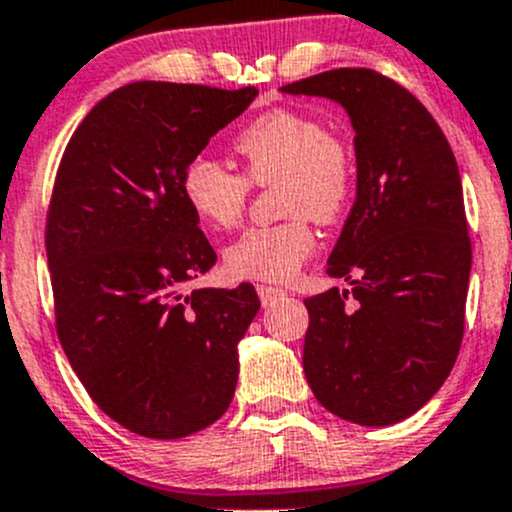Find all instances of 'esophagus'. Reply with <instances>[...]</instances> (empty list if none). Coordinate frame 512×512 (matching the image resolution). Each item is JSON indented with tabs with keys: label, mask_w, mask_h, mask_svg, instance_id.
I'll list each match as a JSON object with an SVG mask.
<instances>
[{
	"label": "esophagus",
	"mask_w": 512,
	"mask_h": 512,
	"mask_svg": "<svg viewBox=\"0 0 512 512\" xmlns=\"http://www.w3.org/2000/svg\"><path fill=\"white\" fill-rule=\"evenodd\" d=\"M257 294H260V301L269 306V303H274L277 299H282L286 296L284 289H277V286H267V284H257Z\"/></svg>",
	"instance_id": "34e87169"
}]
</instances>
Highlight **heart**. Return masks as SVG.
Segmentation results:
<instances>
[{
    "mask_svg": "<svg viewBox=\"0 0 512 512\" xmlns=\"http://www.w3.org/2000/svg\"><path fill=\"white\" fill-rule=\"evenodd\" d=\"M243 174L211 157H194L182 172V196L204 226L228 230L243 221L250 187L277 189L274 226L247 228L223 250L233 279L286 282L316 250L308 218L330 226L345 216L355 192V162L347 143L323 121L294 109H274L235 136Z\"/></svg>",
    "mask_w": 512,
    "mask_h": 512,
    "instance_id": "obj_1",
    "label": "heart"
}]
</instances>
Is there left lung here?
I'll return each instance as SVG.
<instances>
[{"instance_id": "left-lung-1", "label": "left lung", "mask_w": 512, "mask_h": 512, "mask_svg": "<svg viewBox=\"0 0 512 512\" xmlns=\"http://www.w3.org/2000/svg\"><path fill=\"white\" fill-rule=\"evenodd\" d=\"M282 92L338 101L355 128L357 199L328 260L352 289L303 301L308 386L342 420L401 423L445 384L462 347L471 240L457 160L430 111L369 67Z\"/></svg>"}]
</instances>
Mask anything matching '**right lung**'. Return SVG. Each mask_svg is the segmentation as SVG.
I'll return each mask as SVG.
<instances>
[{
  "label": "right lung",
  "instance_id": "add662e5",
  "mask_svg": "<svg viewBox=\"0 0 512 512\" xmlns=\"http://www.w3.org/2000/svg\"><path fill=\"white\" fill-rule=\"evenodd\" d=\"M255 87L133 82L67 143L46 218L55 330L92 401L136 435L179 440L216 423L238 384L252 284L194 289L216 252L182 172Z\"/></svg>",
  "mask_w": 512,
  "mask_h": 512
}]
</instances>
